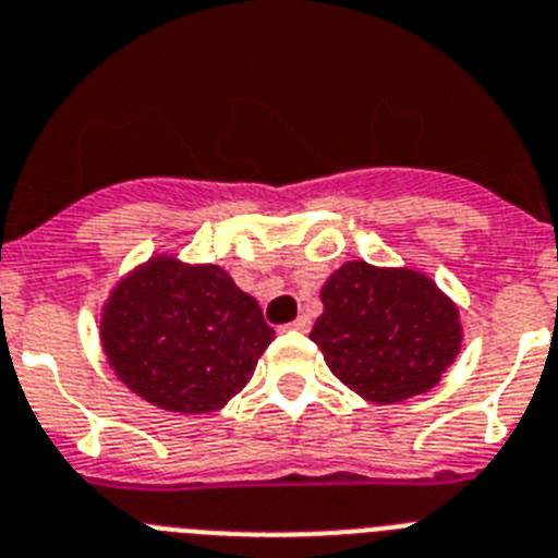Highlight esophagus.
<instances>
[{"mask_svg": "<svg viewBox=\"0 0 558 558\" xmlns=\"http://www.w3.org/2000/svg\"><path fill=\"white\" fill-rule=\"evenodd\" d=\"M286 328H289V330H300V333H308L311 319H308V316H298V319H294V323H291V325H286Z\"/></svg>", "mask_w": 558, "mask_h": 558, "instance_id": "1", "label": "esophagus"}]
</instances>
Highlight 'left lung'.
Listing matches in <instances>:
<instances>
[{
  "mask_svg": "<svg viewBox=\"0 0 558 558\" xmlns=\"http://www.w3.org/2000/svg\"><path fill=\"white\" fill-rule=\"evenodd\" d=\"M319 300L311 341L330 373L369 403L430 391L461 350L459 305L420 269L344 260Z\"/></svg>",
  "mask_w": 558,
  "mask_h": 558,
  "instance_id": "left-lung-1",
  "label": "left lung"
}]
</instances>
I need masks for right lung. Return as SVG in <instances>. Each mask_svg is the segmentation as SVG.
<instances>
[{"label":"right lung","mask_w":558,"mask_h":558,"mask_svg":"<svg viewBox=\"0 0 558 558\" xmlns=\"http://www.w3.org/2000/svg\"><path fill=\"white\" fill-rule=\"evenodd\" d=\"M275 330L217 264L155 253L113 283L99 344L133 395L163 411L210 414L253 378Z\"/></svg>","instance_id":"right-lung-1"}]
</instances>
